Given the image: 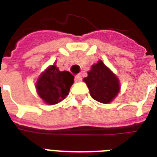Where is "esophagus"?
<instances>
[{
    "mask_svg": "<svg viewBox=\"0 0 157 157\" xmlns=\"http://www.w3.org/2000/svg\"><path fill=\"white\" fill-rule=\"evenodd\" d=\"M81 80H82V78H81V76H80V75H76V76H75V81H76V82L81 81Z\"/></svg>",
    "mask_w": 157,
    "mask_h": 157,
    "instance_id": "1",
    "label": "esophagus"
}]
</instances>
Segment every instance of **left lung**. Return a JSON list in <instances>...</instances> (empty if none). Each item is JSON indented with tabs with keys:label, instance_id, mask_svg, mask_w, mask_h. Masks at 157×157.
Masks as SVG:
<instances>
[{
	"label": "left lung",
	"instance_id": "obj_1",
	"mask_svg": "<svg viewBox=\"0 0 157 157\" xmlns=\"http://www.w3.org/2000/svg\"><path fill=\"white\" fill-rule=\"evenodd\" d=\"M91 97L99 103H108L120 90L119 81L102 61L94 64L84 78Z\"/></svg>",
	"mask_w": 157,
	"mask_h": 157
}]
</instances>
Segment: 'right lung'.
Returning a JSON list of instances; mask_svg holds the SVG:
<instances>
[{"label":"right lung","instance_id":"right-lung-1","mask_svg":"<svg viewBox=\"0 0 157 157\" xmlns=\"http://www.w3.org/2000/svg\"><path fill=\"white\" fill-rule=\"evenodd\" d=\"M73 82V75L69 71H60L53 65L40 75L36 88L39 96L45 103L53 105L66 98Z\"/></svg>","mask_w":157,"mask_h":157}]
</instances>
